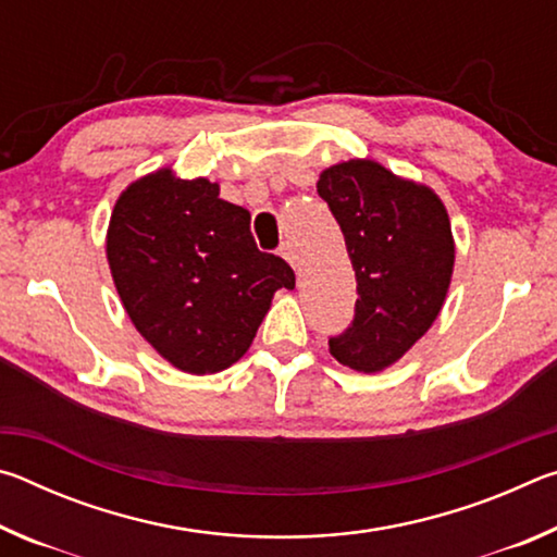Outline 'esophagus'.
I'll return each instance as SVG.
<instances>
[{"label": "esophagus", "mask_w": 557, "mask_h": 557, "mask_svg": "<svg viewBox=\"0 0 557 557\" xmlns=\"http://www.w3.org/2000/svg\"><path fill=\"white\" fill-rule=\"evenodd\" d=\"M280 256L285 258V260L289 262V265L297 270V252H295V248H292L289 243H282V245H280Z\"/></svg>", "instance_id": "1"}]
</instances>
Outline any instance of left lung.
Segmentation results:
<instances>
[{"label": "left lung", "mask_w": 557, "mask_h": 557, "mask_svg": "<svg viewBox=\"0 0 557 557\" xmlns=\"http://www.w3.org/2000/svg\"><path fill=\"white\" fill-rule=\"evenodd\" d=\"M317 191L344 233L358 289L354 324L329 338V351L358 373L385 371L445 305L455 270L447 209L430 186L373 159L324 169Z\"/></svg>", "instance_id": "left-lung-1"}]
</instances>
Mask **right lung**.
Returning a JSON list of instances; mask_svg holds the SVG:
<instances>
[{
    "mask_svg": "<svg viewBox=\"0 0 557 557\" xmlns=\"http://www.w3.org/2000/svg\"><path fill=\"white\" fill-rule=\"evenodd\" d=\"M219 184L172 166L132 182L110 215L106 252L127 317L174 369L219 373L248 351L280 287L285 260L260 252L250 213Z\"/></svg>",
    "mask_w": 557,
    "mask_h": 557,
    "instance_id": "obj_1",
    "label": "right lung"
}]
</instances>
